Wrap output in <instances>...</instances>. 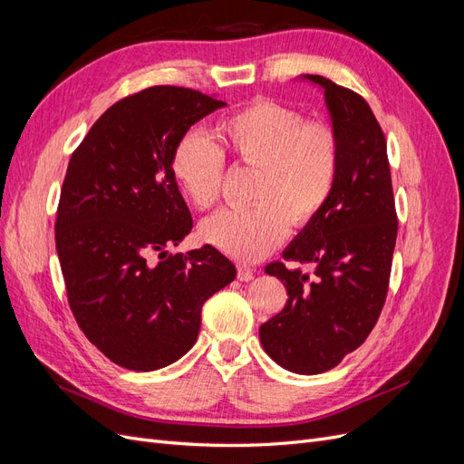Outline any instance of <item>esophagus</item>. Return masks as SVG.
I'll use <instances>...</instances> for the list:
<instances>
[{"mask_svg": "<svg viewBox=\"0 0 464 464\" xmlns=\"http://www.w3.org/2000/svg\"><path fill=\"white\" fill-rule=\"evenodd\" d=\"M237 280H242V283H247V280H251L254 278V269H251V266H247V265H237Z\"/></svg>", "mask_w": 464, "mask_h": 464, "instance_id": "1", "label": "esophagus"}]
</instances>
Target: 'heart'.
Instances as JSON below:
<instances>
[{"label": "heart", "mask_w": 464, "mask_h": 464, "mask_svg": "<svg viewBox=\"0 0 464 464\" xmlns=\"http://www.w3.org/2000/svg\"><path fill=\"white\" fill-rule=\"evenodd\" d=\"M222 149L199 130H188L172 150L170 168L193 207H215L222 193L224 150L236 164L257 168L247 208H227L201 224V237L237 261L275 251L288 227L312 224L336 188L341 141L331 123L304 120L302 111L254 101L222 120Z\"/></svg>", "instance_id": "heart-1"}]
</instances>
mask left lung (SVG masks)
Masks as SVG:
<instances>
[{
	"label": "left lung",
	"instance_id": "left-lung-1",
	"mask_svg": "<svg viewBox=\"0 0 464 464\" xmlns=\"http://www.w3.org/2000/svg\"><path fill=\"white\" fill-rule=\"evenodd\" d=\"M325 91L341 141V170L329 203L285 249L286 261L310 263L314 276L275 261L265 273L283 280V312L259 327L278 366L302 375L334 368L368 339L389 290L397 210L387 141L363 98L321 75H305Z\"/></svg>",
	"mask_w": 464,
	"mask_h": 464
}]
</instances>
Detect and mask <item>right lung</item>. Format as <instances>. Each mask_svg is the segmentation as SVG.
Masks as SVG:
<instances>
[{
	"mask_svg": "<svg viewBox=\"0 0 464 464\" xmlns=\"http://www.w3.org/2000/svg\"><path fill=\"white\" fill-rule=\"evenodd\" d=\"M227 102L159 85L121 98L73 150L55 249L87 339L121 368L152 372L198 341L201 307L236 276L213 246L170 254L193 218L170 160L178 139Z\"/></svg>",
	"mask_w": 464,
	"mask_h": 464,
	"instance_id": "obj_1",
	"label": "right lung"
}]
</instances>
